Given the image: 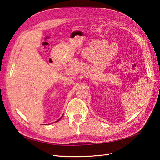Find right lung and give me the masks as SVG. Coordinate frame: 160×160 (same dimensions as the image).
Wrapping results in <instances>:
<instances>
[{
	"instance_id": "obj_1",
	"label": "right lung",
	"mask_w": 160,
	"mask_h": 160,
	"mask_svg": "<svg viewBox=\"0 0 160 160\" xmlns=\"http://www.w3.org/2000/svg\"><path fill=\"white\" fill-rule=\"evenodd\" d=\"M62 117H61V118H60V119H59V120H57V121H56V122H58V121H59V120H60V119H61V118H62Z\"/></svg>"
}]
</instances>
